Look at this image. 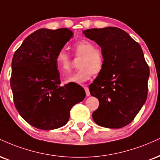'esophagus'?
Masks as SVG:
<instances>
[{"label": "esophagus", "mask_w": 160, "mask_h": 160, "mask_svg": "<svg viewBox=\"0 0 160 160\" xmlns=\"http://www.w3.org/2000/svg\"><path fill=\"white\" fill-rule=\"evenodd\" d=\"M84 89H85L86 96H89L90 95V92H89V89H88V88L87 87V86H85V87H84Z\"/></svg>", "instance_id": "esophagus-1"}]
</instances>
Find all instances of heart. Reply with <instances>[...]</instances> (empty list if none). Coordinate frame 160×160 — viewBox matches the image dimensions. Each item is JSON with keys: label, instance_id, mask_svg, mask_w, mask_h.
Wrapping results in <instances>:
<instances>
[{"label": "heart", "instance_id": "1", "mask_svg": "<svg viewBox=\"0 0 160 160\" xmlns=\"http://www.w3.org/2000/svg\"><path fill=\"white\" fill-rule=\"evenodd\" d=\"M74 51L77 57H80L78 62L80 69L74 74H68L65 79L67 83H82L92 78V75L98 74L104 67V58L102 53L92 42L87 40H80L74 44ZM55 65L58 72L62 74L70 72L72 60L70 55L65 49H61L57 53Z\"/></svg>", "mask_w": 160, "mask_h": 160}]
</instances>
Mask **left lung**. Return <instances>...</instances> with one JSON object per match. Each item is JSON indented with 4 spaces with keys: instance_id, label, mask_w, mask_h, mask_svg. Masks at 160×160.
<instances>
[{
    "instance_id": "1",
    "label": "left lung",
    "mask_w": 160,
    "mask_h": 160,
    "mask_svg": "<svg viewBox=\"0 0 160 160\" xmlns=\"http://www.w3.org/2000/svg\"><path fill=\"white\" fill-rule=\"evenodd\" d=\"M82 32L101 47L104 58L103 70L89 86L91 95L99 101L92 118L103 128L127 126L147 99L150 72L141 46L118 28H92Z\"/></svg>"
}]
</instances>
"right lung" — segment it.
I'll use <instances>...</instances> for the list:
<instances>
[{
  "mask_svg": "<svg viewBox=\"0 0 160 160\" xmlns=\"http://www.w3.org/2000/svg\"><path fill=\"white\" fill-rule=\"evenodd\" d=\"M72 36L68 28L39 29L13 55L10 86L15 108L34 128L48 130L64 126L73 106L86 97L82 87L60 86L55 65L57 53Z\"/></svg>",
  "mask_w": 160,
  "mask_h": 160,
  "instance_id": "add662e5",
  "label": "right lung"
}]
</instances>
